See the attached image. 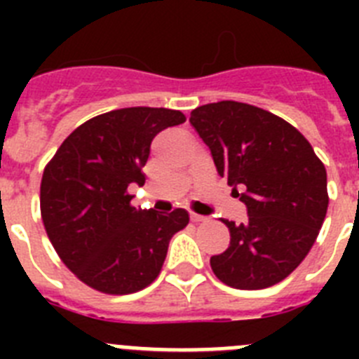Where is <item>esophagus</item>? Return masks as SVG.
Returning a JSON list of instances; mask_svg holds the SVG:
<instances>
[{"label": "esophagus", "mask_w": 359, "mask_h": 359, "mask_svg": "<svg viewBox=\"0 0 359 359\" xmlns=\"http://www.w3.org/2000/svg\"><path fill=\"white\" fill-rule=\"evenodd\" d=\"M190 221H192V223H201V221H207V217H205V215L196 214V212H192V214H190Z\"/></svg>", "instance_id": "obj_1"}]
</instances>
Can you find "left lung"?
<instances>
[{
	"mask_svg": "<svg viewBox=\"0 0 359 359\" xmlns=\"http://www.w3.org/2000/svg\"><path fill=\"white\" fill-rule=\"evenodd\" d=\"M221 177L248 208L212 271L236 290H264L291 275L313 248L327 214V172L306 136L280 116L223 100L190 113ZM241 190V194L236 189Z\"/></svg>",
	"mask_w": 359,
	"mask_h": 359,
	"instance_id": "1",
	"label": "left lung"
}]
</instances>
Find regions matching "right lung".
Masks as SVG:
<instances>
[{
	"instance_id": "1",
	"label": "right lung",
	"mask_w": 359,
	"mask_h": 359,
	"mask_svg": "<svg viewBox=\"0 0 359 359\" xmlns=\"http://www.w3.org/2000/svg\"><path fill=\"white\" fill-rule=\"evenodd\" d=\"M182 111L123 107L81 123L46 163L41 180L44 230L66 268L86 286L129 294L156 280L169 243L189 224L176 208L156 214L131 205L144 185L152 138L185 122Z\"/></svg>"
}]
</instances>
